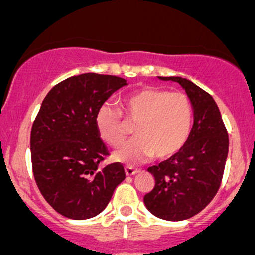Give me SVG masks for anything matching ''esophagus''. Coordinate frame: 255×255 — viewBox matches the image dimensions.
Listing matches in <instances>:
<instances>
[{
  "label": "esophagus",
  "instance_id": "1",
  "mask_svg": "<svg viewBox=\"0 0 255 255\" xmlns=\"http://www.w3.org/2000/svg\"><path fill=\"white\" fill-rule=\"evenodd\" d=\"M125 171H126V175L130 176V175H134V174L138 173V169H134V167H132V166H126Z\"/></svg>",
  "mask_w": 255,
  "mask_h": 255
}]
</instances>
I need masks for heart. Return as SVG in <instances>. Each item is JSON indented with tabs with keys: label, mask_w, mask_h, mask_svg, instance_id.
I'll use <instances>...</instances> for the list:
<instances>
[{
	"label": "heart",
	"mask_w": 255,
	"mask_h": 255,
	"mask_svg": "<svg viewBox=\"0 0 255 255\" xmlns=\"http://www.w3.org/2000/svg\"><path fill=\"white\" fill-rule=\"evenodd\" d=\"M123 118L119 109L109 103L100 105L95 114V127L100 138L113 147L125 142L129 126L134 125L136 138L112 155L114 161L137 164L153 156L169 159L189 137L193 108L183 93H169L160 88H143L122 100Z\"/></svg>",
	"instance_id": "obj_1"
}]
</instances>
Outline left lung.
Instances as JSON below:
<instances>
[{
  "mask_svg": "<svg viewBox=\"0 0 255 255\" xmlns=\"http://www.w3.org/2000/svg\"><path fill=\"white\" fill-rule=\"evenodd\" d=\"M178 82L193 108V127L183 148L170 159L148 167L155 187L143 197L152 215L182 221L201 212L219 190L229 152V137L216 102L190 80L161 77Z\"/></svg>",
  "mask_w": 255,
  "mask_h": 255,
  "instance_id": "left-lung-1",
  "label": "left lung"
}]
</instances>
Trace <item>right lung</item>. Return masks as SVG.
<instances>
[{
  "instance_id": "1",
  "label": "right lung",
  "mask_w": 255,
  "mask_h": 255,
  "mask_svg": "<svg viewBox=\"0 0 255 255\" xmlns=\"http://www.w3.org/2000/svg\"><path fill=\"white\" fill-rule=\"evenodd\" d=\"M126 85L122 77L81 73L53 86L40 105L30 134L33 173L40 193L62 216L99 215L126 179L118 162L99 166L108 150L95 127L96 111Z\"/></svg>"
}]
</instances>
